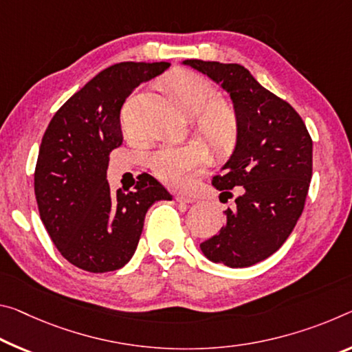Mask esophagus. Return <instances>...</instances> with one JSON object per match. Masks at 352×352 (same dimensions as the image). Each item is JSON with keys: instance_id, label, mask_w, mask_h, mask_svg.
Returning <instances> with one entry per match:
<instances>
[{"instance_id": "34e87169", "label": "esophagus", "mask_w": 352, "mask_h": 352, "mask_svg": "<svg viewBox=\"0 0 352 352\" xmlns=\"http://www.w3.org/2000/svg\"><path fill=\"white\" fill-rule=\"evenodd\" d=\"M175 200L180 204H192L194 199L191 196H186V194H175Z\"/></svg>"}]
</instances>
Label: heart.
Returning <instances> with one entry per match:
<instances>
[{"instance_id": "b5f03b06", "label": "heart", "mask_w": 352, "mask_h": 352, "mask_svg": "<svg viewBox=\"0 0 352 352\" xmlns=\"http://www.w3.org/2000/svg\"><path fill=\"white\" fill-rule=\"evenodd\" d=\"M189 117L196 116V131L217 150L232 147L238 136V116L230 104L214 102L217 91L202 75L182 70L166 80ZM206 150L200 144L164 146L148 158L150 169L167 185L178 186L189 172L204 163Z\"/></svg>"}]
</instances>
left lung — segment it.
<instances>
[{"label": "left lung", "mask_w": 352, "mask_h": 352, "mask_svg": "<svg viewBox=\"0 0 352 352\" xmlns=\"http://www.w3.org/2000/svg\"><path fill=\"white\" fill-rule=\"evenodd\" d=\"M183 64L221 85L238 116L235 150L213 185L227 194L239 186V196L226 210V226L200 249L214 263L252 266L280 249L302 214L314 142L293 106L243 65L199 59Z\"/></svg>", "instance_id": "8db88e82"}]
</instances>
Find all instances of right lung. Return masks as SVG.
Wrapping results in <instances>:
<instances>
[{"label": "right lung", "instance_id": "1", "mask_svg": "<svg viewBox=\"0 0 352 352\" xmlns=\"http://www.w3.org/2000/svg\"><path fill=\"white\" fill-rule=\"evenodd\" d=\"M169 63H120L100 72L60 106L42 138L34 172L38 213L67 261L89 272L120 270L131 260L147 210L172 200L148 174L135 191L113 192L111 150L124 141L120 109L135 89Z\"/></svg>", "mask_w": 352, "mask_h": 352}]
</instances>
